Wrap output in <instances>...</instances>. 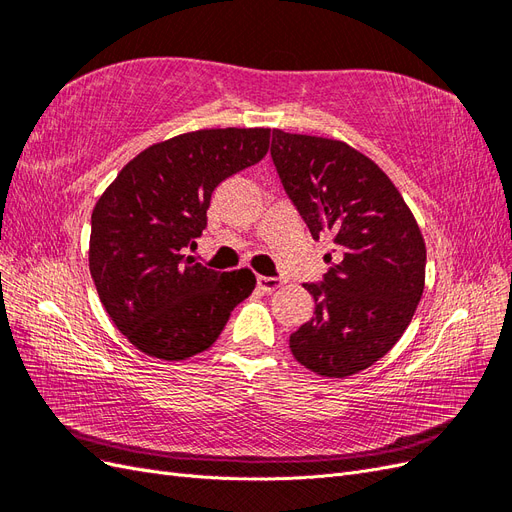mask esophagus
I'll return each instance as SVG.
<instances>
[{"instance_id": "esophagus-1", "label": "esophagus", "mask_w": 512, "mask_h": 512, "mask_svg": "<svg viewBox=\"0 0 512 512\" xmlns=\"http://www.w3.org/2000/svg\"><path fill=\"white\" fill-rule=\"evenodd\" d=\"M256 282L262 292H273L277 288H282V284H284V280H280V277H267V275H258Z\"/></svg>"}]
</instances>
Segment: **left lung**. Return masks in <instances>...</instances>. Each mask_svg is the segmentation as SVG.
<instances>
[{
    "label": "left lung",
    "mask_w": 512,
    "mask_h": 512,
    "mask_svg": "<svg viewBox=\"0 0 512 512\" xmlns=\"http://www.w3.org/2000/svg\"><path fill=\"white\" fill-rule=\"evenodd\" d=\"M271 156L314 239L337 254L322 286L305 284L316 316L290 350L322 378L374 365L404 335L425 288V239L395 183L365 153L335 138L273 130Z\"/></svg>",
    "instance_id": "1"
}]
</instances>
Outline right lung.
Returning a JSON list of instances; mask_svg holds the SVG:
<instances>
[{
  "label": "right lung",
  "mask_w": 512,
  "mask_h": 512,
  "mask_svg": "<svg viewBox=\"0 0 512 512\" xmlns=\"http://www.w3.org/2000/svg\"><path fill=\"white\" fill-rule=\"evenodd\" d=\"M271 128H207L166 138L119 170L91 213L89 271L128 342L160 361L215 344L250 297V269L218 273L185 254L207 226L211 194L269 151Z\"/></svg>",
  "instance_id": "add662e5"
}]
</instances>
